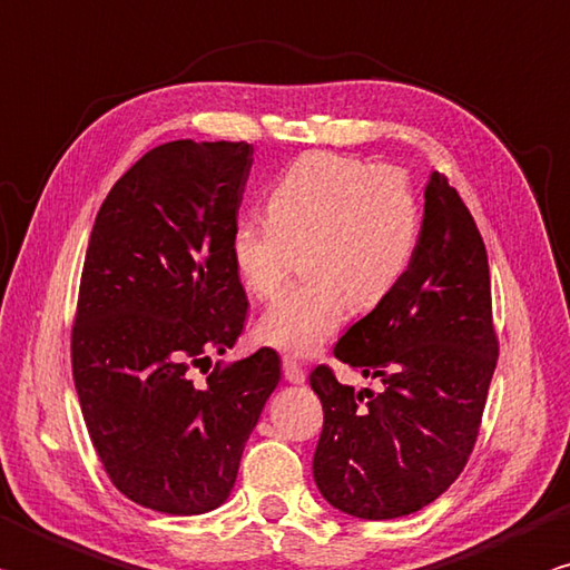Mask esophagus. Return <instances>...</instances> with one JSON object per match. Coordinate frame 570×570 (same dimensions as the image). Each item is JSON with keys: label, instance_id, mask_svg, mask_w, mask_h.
I'll return each instance as SVG.
<instances>
[{"label": "esophagus", "instance_id": "34e87169", "mask_svg": "<svg viewBox=\"0 0 570 570\" xmlns=\"http://www.w3.org/2000/svg\"><path fill=\"white\" fill-rule=\"evenodd\" d=\"M284 376H286V381H292V384H304V379H306L302 364H298V361L292 356H284Z\"/></svg>", "mask_w": 570, "mask_h": 570}]
</instances>
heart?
I'll return each instance as SVG.
<instances>
[{
    "mask_svg": "<svg viewBox=\"0 0 570 570\" xmlns=\"http://www.w3.org/2000/svg\"><path fill=\"white\" fill-rule=\"evenodd\" d=\"M268 219L232 226V264L256 298H274L302 254L306 282L266 308L258 338L312 356L351 308L371 312L396 292L419 249L421 209L399 171L336 154H306L266 196Z\"/></svg>",
    "mask_w": 570,
    "mask_h": 570,
    "instance_id": "1",
    "label": "heart"
}]
</instances>
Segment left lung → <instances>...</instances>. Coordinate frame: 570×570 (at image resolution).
<instances>
[{"label": "left lung", "instance_id": "1", "mask_svg": "<svg viewBox=\"0 0 570 570\" xmlns=\"http://www.w3.org/2000/svg\"><path fill=\"white\" fill-rule=\"evenodd\" d=\"M334 356L384 389L354 391L324 364L312 371L324 406L321 495L368 521L421 511L469 463L499 361L485 246L443 174L426 186L406 276L338 338Z\"/></svg>", "mask_w": 570, "mask_h": 570}]
</instances>
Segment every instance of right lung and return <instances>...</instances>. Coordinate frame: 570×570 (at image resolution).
Here are the masks:
<instances>
[{
    "label": "right lung",
    "instance_id": "add662e5",
    "mask_svg": "<svg viewBox=\"0 0 570 570\" xmlns=\"http://www.w3.org/2000/svg\"><path fill=\"white\" fill-rule=\"evenodd\" d=\"M252 161L244 141L161 144L111 186L89 236L71 371L109 481L144 509L194 515L229 499L282 379L266 346L194 376L249 314L229 239Z\"/></svg>",
    "mask_w": 570,
    "mask_h": 570
}]
</instances>
